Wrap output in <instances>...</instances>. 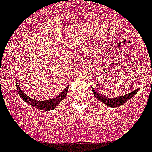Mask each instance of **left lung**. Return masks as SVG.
<instances>
[{
  "label": "left lung",
  "instance_id": "left-lung-1",
  "mask_svg": "<svg viewBox=\"0 0 152 152\" xmlns=\"http://www.w3.org/2000/svg\"><path fill=\"white\" fill-rule=\"evenodd\" d=\"M92 92L94 96L96 97L98 100L101 101L102 103H104L107 107H111V108H116V107H119L121 105H122L126 102L128 100L131 99L133 96H134L135 94L139 92V88L134 90L132 92L128 93L127 94L120 96H117L116 98H108L106 96H104L103 94H99L97 92H96L95 90L92 87Z\"/></svg>",
  "mask_w": 152,
  "mask_h": 152
}]
</instances>
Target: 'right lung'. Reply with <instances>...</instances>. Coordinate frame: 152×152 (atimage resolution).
I'll return each mask as SVG.
<instances>
[{"mask_svg":"<svg viewBox=\"0 0 152 152\" xmlns=\"http://www.w3.org/2000/svg\"><path fill=\"white\" fill-rule=\"evenodd\" d=\"M16 84V88H17L18 92L22 100H24L27 103H28L30 105L35 107L37 109H41L42 111H51L52 109H54L56 107L58 104L62 101V100L64 99L68 93L69 86H66V88H64V90L60 93V94L57 96L56 98L49 99V100H37L33 99H31L28 96L26 95L24 93V92L21 90L20 86Z\"/></svg>","mask_w":152,"mask_h":152,"instance_id":"right-lung-1","label":"right lung"}]
</instances>
